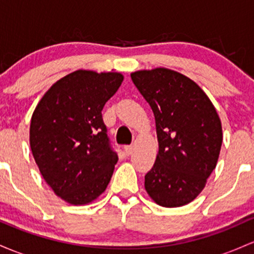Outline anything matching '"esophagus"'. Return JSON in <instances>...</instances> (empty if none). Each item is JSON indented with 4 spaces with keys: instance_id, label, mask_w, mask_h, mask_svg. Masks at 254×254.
Masks as SVG:
<instances>
[{
    "instance_id": "esophagus-1",
    "label": "esophagus",
    "mask_w": 254,
    "mask_h": 254,
    "mask_svg": "<svg viewBox=\"0 0 254 254\" xmlns=\"http://www.w3.org/2000/svg\"><path fill=\"white\" fill-rule=\"evenodd\" d=\"M124 149H125V152H126L127 156L132 155V152H133V146H130V145H126V146H125Z\"/></svg>"
}]
</instances>
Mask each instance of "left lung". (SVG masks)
I'll use <instances>...</instances> for the list:
<instances>
[{
	"label": "left lung",
	"instance_id": "8db88e82",
	"mask_svg": "<svg viewBox=\"0 0 254 254\" xmlns=\"http://www.w3.org/2000/svg\"><path fill=\"white\" fill-rule=\"evenodd\" d=\"M130 78L156 121L158 153L145 175V190L161 206H184L200 194L216 168L221 120L206 93L184 74L159 67Z\"/></svg>",
	"mask_w": 254,
	"mask_h": 254
}]
</instances>
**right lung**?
Segmentation results:
<instances>
[{
  "label": "right lung",
  "mask_w": 254,
  "mask_h": 254,
  "mask_svg": "<svg viewBox=\"0 0 254 254\" xmlns=\"http://www.w3.org/2000/svg\"><path fill=\"white\" fill-rule=\"evenodd\" d=\"M122 81L118 72L78 69L53 84L32 114L33 158L65 203H92L110 182L118 155L109 146L102 110Z\"/></svg>",
  "instance_id": "1"
}]
</instances>
